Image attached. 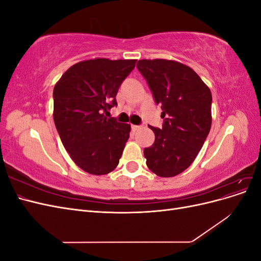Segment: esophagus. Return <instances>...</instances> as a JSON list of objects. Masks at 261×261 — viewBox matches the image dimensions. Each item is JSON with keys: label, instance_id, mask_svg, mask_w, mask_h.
I'll list each match as a JSON object with an SVG mask.
<instances>
[{"label": "esophagus", "instance_id": "1", "mask_svg": "<svg viewBox=\"0 0 261 261\" xmlns=\"http://www.w3.org/2000/svg\"><path fill=\"white\" fill-rule=\"evenodd\" d=\"M140 128H141V126H138V125H133V126H132V129H133L134 132H136V130L140 129Z\"/></svg>", "mask_w": 261, "mask_h": 261}]
</instances>
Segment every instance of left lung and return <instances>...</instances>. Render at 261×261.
Here are the masks:
<instances>
[{
  "label": "left lung",
  "mask_w": 261,
  "mask_h": 261,
  "mask_svg": "<svg viewBox=\"0 0 261 261\" xmlns=\"http://www.w3.org/2000/svg\"><path fill=\"white\" fill-rule=\"evenodd\" d=\"M137 68L162 109L163 127L149 126L154 143L145 148L149 170L173 177L196 159L211 128L212 96L193 68L172 60H139Z\"/></svg>",
  "instance_id": "left-lung-1"
}]
</instances>
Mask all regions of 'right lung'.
I'll return each instance as SVG.
<instances>
[{
	"instance_id": "1",
	"label": "right lung",
	"mask_w": 261,
	"mask_h": 261,
	"mask_svg": "<svg viewBox=\"0 0 261 261\" xmlns=\"http://www.w3.org/2000/svg\"><path fill=\"white\" fill-rule=\"evenodd\" d=\"M137 60L91 59L70 66L55 84L53 118L72 160L93 175L112 172L129 138L130 125L108 118L115 96Z\"/></svg>"
}]
</instances>
